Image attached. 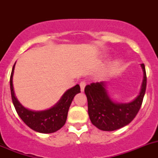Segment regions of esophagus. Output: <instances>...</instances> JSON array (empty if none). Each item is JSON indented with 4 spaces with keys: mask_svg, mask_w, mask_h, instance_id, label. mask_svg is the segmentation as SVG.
<instances>
[{
    "mask_svg": "<svg viewBox=\"0 0 158 158\" xmlns=\"http://www.w3.org/2000/svg\"><path fill=\"white\" fill-rule=\"evenodd\" d=\"M85 85H86V82H85V81H81V83H80L81 91L84 92V90H85Z\"/></svg>",
    "mask_w": 158,
    "mask_h": 158,
    "instance_id": "esophagus-1",
    "label": "esophagus"
}]
</instances>
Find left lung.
I'll use <instances>...</instances> for the list:
<instances>
[{
  "label": "left lung",
  "instance_id": "left-lung-1",
  "mask_svg": "<svg viewBox=\"0 0 158 158\" xmlns=\"http://www.w3.org/2000/svg\"><path fill=\"white\" fill-rule=\"evenodd\" d=\"M143 81L139 95L130 103L114 102L106 89V82L88 85L85 93L88 100V111L92 123L98 129L112 131L127 126L139 112L146 89V73L144 64H141Z\"/></svg>",
  "mask_w": 158,
  "mask_h": 158
}]
</instances>
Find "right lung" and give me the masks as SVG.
<instances>
[{
    "label": "right lung",
    "mask_w": 158,
    "mask_h": 158,
    "mask_svg": "<svg viewBox=\"0 0 158 158\" xmlns=\"http://www.w3.org/2000/svg\"><path fill=\"white\" fill-rule=\"evenodd\" d=\"M15 64L11 73L10 90L12 103L19 116L27 127L39 133L50 134L61 129L65 123L68 111L73 97L76 94L81 93L79 85H76L74 87L68 89L59 101L50 109L40 111H31L23 107L15 96L12 85Z\"/></svg>",
    "instance_id": "obj_1"
}]
</instances>
